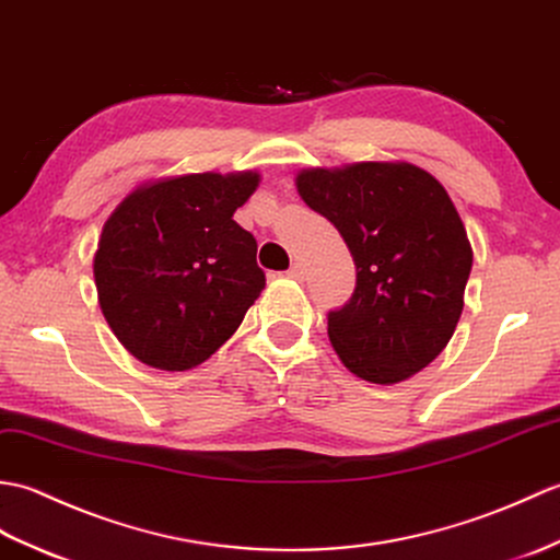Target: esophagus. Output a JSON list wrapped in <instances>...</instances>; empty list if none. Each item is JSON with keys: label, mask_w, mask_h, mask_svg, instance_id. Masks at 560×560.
Returning a JSON list of instances; mask_svg holds the SVG:
<instances>
[{"label": "esophagus", "mask_w": 560, "mask_h": 560, "mask_svg": "<svg viewBox=\"0 0 560 560\" xmlns=\"http://www.w3.org/2000/svg\"><path fill=\"white\" fill-rule=\"evenodd\" d=\"M288 276L292 280H304V266L302 264H292V268L288 270Z\"/></svg>", "instance_id": "obj_1"}]
</instances>
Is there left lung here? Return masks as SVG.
Instances as JSON below:
<instances>
[{
    "label": "left lung",
    "instance_id": "obj_1",
    "mask_svg": "<svg viewBox=\"0 0 560 560\" xmlns=\"http://www.w3.org/2000/svg\"><path fill=\"white\" fill-rule=\"evenodd\" d=\"M294 184L357 266L350 304L328 316L335 354L369 383L412 378L445 350L465 306L471 244L448 191L405 160L306 167Z\"/></svg>",
    "mask_w": 560,
    "mask_h": 560
}]
</instances>
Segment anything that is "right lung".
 Masks as SVG:
<instances>
[{"instance_id":"obj_1","label":"right lung","mask_w":560,"mask_h":560,"mask_svg":"<svg viewBox=\"0 0 560 560\" xmlns=\"http://www.w3.org/2000/svg\"><path fill=\"white\" fill-rule=\"evenodd\" d=\"M258 184L256 170L163 177L112 210L93 256L97 304L139 362L189 371L240 328L266 276L232 215Z\"/></svg>"}]
</instances>
